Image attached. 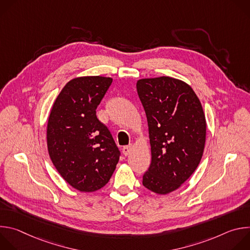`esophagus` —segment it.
Segmentation results:
<instances>
[{
  "mask_svg": "<svg viewBox=\"0 0 250 250\" xmlns=\"http://www.w3.org/2000/svg\"><path fill=\"white\" fill-rule=\"evenodd\" d=\"M131 151V146H126L123 147V153L125 156H127Z\"/></svg>",
  "mask_w": 250,
  "mask_h": 250,
  "instance_id": "1",
  "label": "esophagus"
}]
</instances>
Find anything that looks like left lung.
Instances as JSON below:
<instances>
[{
	"instance_id": "1",
	"label": "left lung",
	"mask_w": 250,
	"mask_h": 250,
	"mask_svg": "<svg viewBox=\"0 0 250 250\" xmlns=\"http://www.w3.org/2000/svg\"><path fill=\"white\" fill-rule=\"evenodd\" d=\"M136 90L146 111L151 146V163L142 184L165 195L188 180L202 159L205 114L191 86L181 80L167 76L140 79Z\"/></svg>"
}]
</instances>
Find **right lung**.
I'll return each instance as SVG.
<instances>
[{"instance_id":"1","label":"right lung","mask_w":250,"mask_h":250,"mask_svg":"<svg viewBox=\"0 0 250 250\" xmlns=\"http://www.w3.org/2000/svg\"><path fill=\"white\" fill-rule=\"evenodd\" d=\"M113 79L85 76L70 80L57 96L47 123L50 159L63 179L80 192L109 182L121 152L96 110Z\"/></svg>"}]
</instances>
